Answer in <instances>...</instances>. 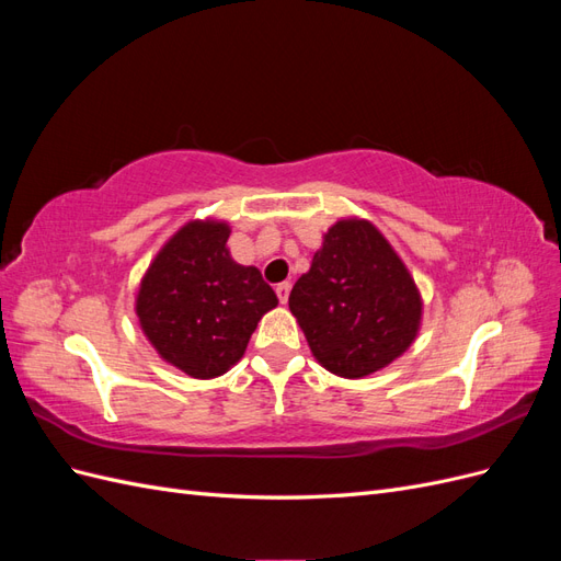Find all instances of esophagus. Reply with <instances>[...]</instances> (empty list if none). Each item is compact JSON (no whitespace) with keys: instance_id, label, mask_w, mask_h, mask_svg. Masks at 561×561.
I'll list each match as a JSON object with an SVG mask.
<instances>
[{"instance_id":"esophagus-1","label":"esophagus","mask_w":561,"mask_h":561,"mask_svg":"<svg viewBox=\"0 0 561 561\" xmlns=\"http://www.w3.org/2000/svg\"><path fill=\"white\" fill-rule=\"evenodd\" d=\"M276 295H278V299H280V304H287V297H290V283H278L276 285Z\"/></svg>"}]
</instances>
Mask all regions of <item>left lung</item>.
<instances>
[{"instance_id": "1", "label": "left lung", "mask_w": 561, "mask_h": 561, "mask_svg": "<svg viewBox=\"0 0 561 561\" xmlns=\"http://www.w3.org/2000/svg\"><path fill=\"white\" fill-rule=\"evenodd\" d=\"M290 311L316 360L360 379L410 348L421 297L396 250L360 219L336 222L290 293Z\"/></svg>"}]
</instances>
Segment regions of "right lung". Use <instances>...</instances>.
Segmentation results:
<instances>
[{
	"label": "right lung",
	"mask_w": 561,
	"mask_h": 561,
	"mask_svg": "<svg viewBox=\"0 0 561 561\" xmlns=\"http://www.w3.org/2000/svg\"><path fill=\"white\" fill-rule=\"evenodd\" d=\"M229 227H182L151 262L138 318L161 358L194 379H213L241 360L260 318L278 304L254 266L227 250Z\"/></svg>",
	"instance_id": "add662e5"
}]
</instances>
